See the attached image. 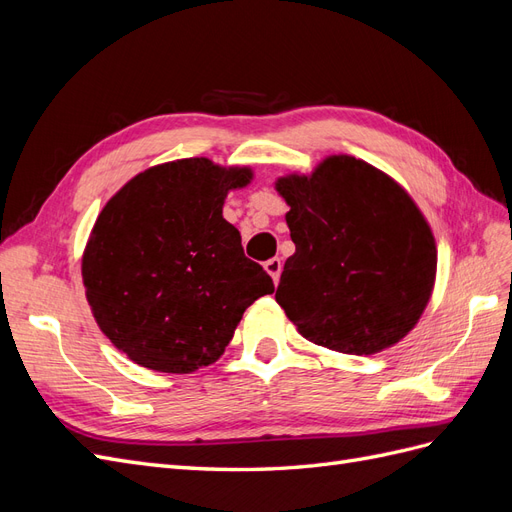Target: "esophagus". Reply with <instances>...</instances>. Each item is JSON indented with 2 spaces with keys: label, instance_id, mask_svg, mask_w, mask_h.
I'll return each instance as SVG.
<instances>
[{
  "label": "esophagus",
  "instance_id": "obj_1",
  "mask_svg": "<svg viewBox=\"0 0 512 512\" xmlns=\"http://www.w3.org/2000/svg\"><path fill=\"white\" fill-rule=\"evenodd\" d=\"M265 271L271 275V280L277 284V282H280V275H282V260L280 258H269L265 262Z\"/></svg>",
  "mask_w": 512,
  "mask_h": 512
}]
</instances>
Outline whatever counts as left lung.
I'll return each instance as SVG.
<instances>
[{"mask_svg": "<svg viewBox=\"0 0 512 512\" xmlns=\"http://www.w3.org/2000/svg\"><path fill=\"white\" fill-rule=\"evenodd\" d=\"M294 254L275 301L322 348L376 354L421 320L436 286L433 230L401 185L346 153L275 179Z\"/></svg>", "mask_w": 512, "mask_h": 512, "instance_id": "1", "label": "left lung"}]
</instances>
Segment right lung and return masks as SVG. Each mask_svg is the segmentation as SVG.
<instances>
[{
	"label": "right lung",
	"mask_w": 512,
	"mask_h": 512,
	"mask_svg": "<svg viewBox=\"0 0 512 512\" xmlns=\"http://www.w3.org/2000/svg\"><path fill=\"white\" fill-rule=\"evenodd\" d=\"M252 179V166L183 158L108 198L83 252V286L100 331L136 365L192 374L215 363L245 309L273 292L222 215Z\"/></svg>",
	"instance_id": "1"
}]
</instances>
